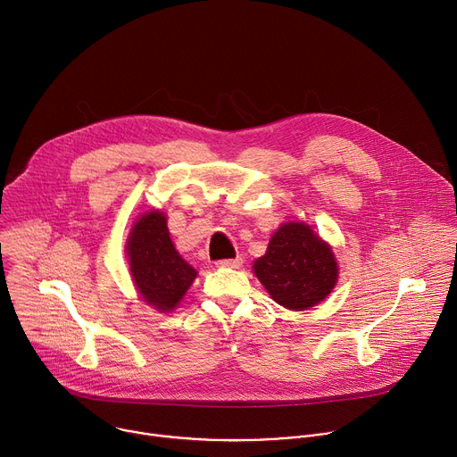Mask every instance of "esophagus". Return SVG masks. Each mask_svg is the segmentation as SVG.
Listing matches in <instances>:
<instances>
[{
    "label": "esophagus",
    "instance_id": "34e87169",
    "mask_svg": "<svg viewBox=\"0 0 457 457\" xmlns=\"http://www.w3.org/2000/svg\"><path fill=\"white\" fill-rule=\"evenodd\" d=\"M242 262H244V258L242 256H235V258H224V260H219L217 262V266L219 268H240L242 266Z\"/></svg>",
    "mask_w": 457,
    "mask_h": 457
}]
</instances>
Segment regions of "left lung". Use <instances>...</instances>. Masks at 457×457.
Segmentation results:
<instances>
[{
    "label": "left lung",
    "instance_id": "8db88e82",
    "mask_svg": "<svg viewBox=\"0 0 457 457\" xmlns=\"http://www.w3.org/2000/svg\"><path fill=\"white\" fill-rule=\"evenodd\" d=\"M253 270L271 298L293 311L316 305L338 280L331 247L303 222L284 224Z\"/></svg>",
    "mask_w": 457,
    "mask_h": 457
}]
</instances>
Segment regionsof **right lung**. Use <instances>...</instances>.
Wrapping results in <instances>:
<instances>
[{"label": "right lung", "mask_w": 457, "mask_h": 457, "mask_svg": "<svg viewBox=\"0 0 457 457\" xmlns=\"http://www.w3.org/2000/svg\"><path fill=\"white\" fill-rule=\"evenodd\" d=\"M126 253L139 293L159 311L177 307L197 277V271L177 253L161 212H150L136 222Z\"/></svg>", "instance_id": "1"}]
</instances>
